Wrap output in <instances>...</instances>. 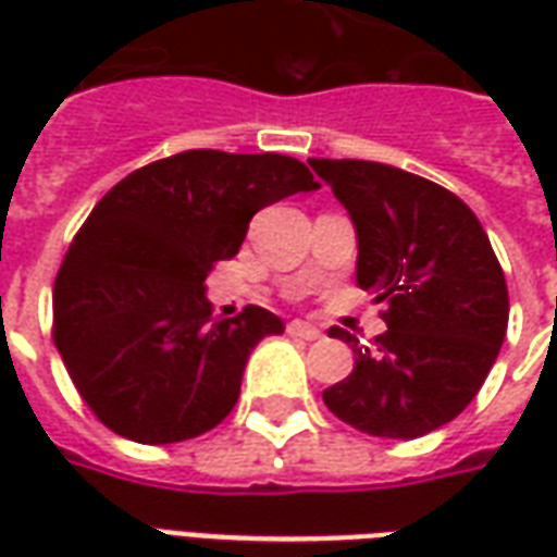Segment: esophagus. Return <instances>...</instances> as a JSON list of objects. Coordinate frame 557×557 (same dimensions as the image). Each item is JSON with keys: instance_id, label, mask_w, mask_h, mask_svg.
Returning <instances> with one entry per match:
<instances>
[{"instance_id": "obj_1", "label": "esophagus", "mask_w": 557, "mask_h": 557, "mask_svg": "<svg viewBox=\"0 0 557 557\" xmlns=\"http://www.w3.org/2000/svg\"><path fill=\"white\" fill-rule=\"evenodd\" d=\"M286 331H289L292 337H298V339H319V337H322V331H319L315 325H307V322H289V327H286Z\"/></svg>"}]
</instances>
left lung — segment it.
<instances>
[{"label":"left lung","instance_id":"left-lung-1","mask_svg":"<svg viewBox=\"0 0 557 557\" xmlns=\"http://www.w3.org/2000/svg\"><path fill=\"white\" fill-rule=\"evenodd\" d=\"M358 235V286L385 301L387 331L322 394L343 423L418 438L478 397L507 334V283L474 211L414 172L373 160L313 158Z\"/></svg>","mask_w":557,"mask_h":557}]
</instances>
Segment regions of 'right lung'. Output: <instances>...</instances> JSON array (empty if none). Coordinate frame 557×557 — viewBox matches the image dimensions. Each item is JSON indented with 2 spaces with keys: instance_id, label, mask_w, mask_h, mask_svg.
I'll use <instances>...</instances> for the list:
<instances>
[{
  "instance_id": "1",
  "label": "right lung",
  "mask_w": 557,
  "mask_h": 557,
  "mask_svg": "<svg viewBox=\"0 0 557 557\" xmlns=\"http://www.w3.org/2000/svg\"><path fill=\"white\" fill-rule=\"evenodd\" d=\"M310 190L301 160L194 148L103 196L53 286L55 349L101 423L172 444L230 414L250 351L283 322L262 307L214 319L206 277L238 253L259 208Z\"/></svg>"
}]
</instances>
